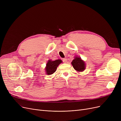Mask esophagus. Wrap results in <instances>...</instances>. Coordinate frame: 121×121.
I'll return each mask as SVG.
<instances>
[{
  "label": "esophagus",
  "mask_w": 121,
  "mask_h": 121,
  "mask_svg": "<svg viewBox=\"0 0 121 121\" xmlns=\"http://www.w3.org/2000/svg\"><path fill=\"white\" fill-rule=\"evenodd\" d=\"M63 62H64V63H66L67 62V60L66 58H63Z\"/></svg>",
  "instance_id": "obj_1"
}]
</instances>
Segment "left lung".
I'll use <instances>...</instances> for the list:
<instances>
[{
	"label": "left lung",
	"mask_w": 121,
	"mask_h": 121,
	"mask_svg": "<svg viewBox=\"0 0 121 121\" xmlns=\"http://www.w3.org/2000/svg\"><path fill=\"white\" fill-rule=\"evenodd\" d=\"M71 63L74 69L78 72H83L85 70L86 64L85 62L82 60L80 57H75Z\"/></svg>",
	"instance_id": "1"
}]
</instances>
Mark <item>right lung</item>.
Segmentation results:
<instances>
[{
	"mask_svg": "<svg viewBox=\"0 0 121 121\" xmlns=\"http://www.w3.org/2000/svg\"><path fill=\"white\" fill-rule=\"evenodd\" d=\"M62 62V61L60 59L56 60L55 61H52L49 60L47 63L45 70L46 74L48 75H50L53 74L56 71L57 67Z\"/></svg>",
	"mask_w": 121,
	"mask_h": 121,
	"instance_id": "obj_1",
	"label": "right lung"
}]
</instances>
